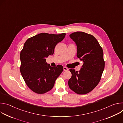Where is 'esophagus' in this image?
<instances>
[{
	"label": "esophagus",
	"instance_id": "esophagus-1",
	"mask_svg": "<svg viewBox=\"0 0 123 123\" xmlns=\"http://www.w3.org/2000/svg\"><path fill=\"white\" fill-rule=\"evenodd\" d=\"M63 69H64V71H68V68H66V67H64V68H63Z\"/></svg>",
	"mask_w": 123,
	"mask_h": 123
}]
</instances>
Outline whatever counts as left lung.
<instances>
[{
  "label": "left lung",
  "instance_id": "obj_1",
  "mask_svg": "<svg viewBox=\"0 0 123 123\" xmlns=\"http://www.w3.org/2000/svg\"><path fill=\"white\" fill-rule=\"evenodd\" d=\"M69 37L77 45V57L84 63L79 72L69 69L72 77L68 85L76 93L85 94L92 91L101 80L105 68L103 50L92 34L76 31Z\"/></svg>",
  "mask_w": 123,
  "mask_h": 123
}]
</instances>
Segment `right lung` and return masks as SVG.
I'll list each match as a JSON object with an SVG mask.
<instances>
[{
	"instance_id": "1",
	"label": "right lung",
	"mask_w": 123,
	"mask_h": 123,
	"mask_svg": "<svg viewBox=\"0 0 123 123\" xmlns=\"http://www.w3.org/2000/svg\"><path fill=\"white\" fill-rule=\"evenodd\" d=\"M65 36V33H41L24 43L20 52V71L27 86L35 93L44 94L51 90L63 72L62 65L52 67L46 60L49 55L54 54L55 46Z\"/></svg>"
}]
</instances>
